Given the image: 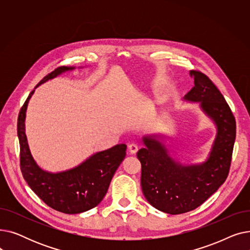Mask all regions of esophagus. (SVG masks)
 I'll list each match as a JSON object with an SVG mask.
<instances>
[{
  "mask_svg": "<svg viewBox=\"0 0 250 250\" xmlns=\"http://www.w3.org/2000/svg\"><path fill=\"white\" fill-rule=\"evenodd\" d=\"M128 151L130 154H136L138 152L137 144H130V145H128Z\"/></svg>",
  "mask_w": 250,
  "mask_h": 250,
  "instance_id": "esophagus-1",
  "label": "esophagus"
}]
</instances>
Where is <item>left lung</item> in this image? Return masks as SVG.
<instances>
[{
    "label": "left lung",
    "mask_w": 250,
    "mask_h": 250,
    "mask_svg": "<svg viewBox=\"0 0 250 250\" xmlns=\"http://www.w3.org/2000/svg\"><path fill=\"white\" fill-rule=\"evenodd\" d=\"M194 86L185 100L201 107L217 125V136L206 162L177 163L157 136L143 138L145 148L137 153L142 165L141 186L146 200L161 212L178 215L200 207L225 182L236 137L235 117L215 84L201 71H189Z\"/></svg>",
    "instance_id": "left-lung-1"
}]
</instances>
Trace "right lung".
Wrapping results in <instances>:
<instances>
[{
    "mask_svg": "<svg viewBox=\"0 0 250 250\" xmlns=\"http://www.w3.org/2000/svg\"><path fill=\"white\" fill-rule=\"evenodd\" d=\"M59 67L45 76L36 87L58 75L73 70ZM35 87V88H36ZM34 90L20 109L17 133L20 144V169L30 188L48 207L64 214H79L96 207L106 194L110 181L125 157L126 145L120 144L92 155L79 166L59 173L44 171L34 161L25 135V114Z\"/></svg>",
    "mask_w": 250,
    "mask_h": 250,
    "instance_id": "add662e5",
    "label": "right lung"
}]
</instances>
